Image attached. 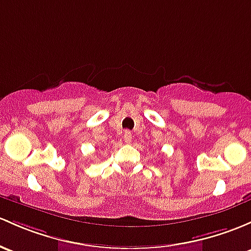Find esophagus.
<instances>
[{"label":"esophagus","instance_id":"obj_1","mask_svg":"<svg viewBox=\"0 0 251 251\" xmlns=\"http://www.w3.org/2000/svg\"><path fill=\"white\" fill-rule=\"evenodd\" d=\"M124 141L127 144H130L132 142V134H131L130 131H125V133H124Z\"/></svg>","mask_w":251,"mask_h":251}]
</instances>
